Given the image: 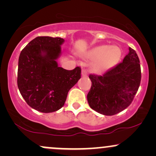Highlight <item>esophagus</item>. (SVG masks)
<instances>
[{
  "instance_id": "obj_1",
  "label": "esophagus",
  "mask_w": 156,
  "mask_h": 156,
  "mask_svg": "<svg viewBox=\"0 0 156 156\" xmlns=\"http://www.w3.org/2000/svg\"><path fill=\"white\" fill-rule=\"evenodd\" d=\"M81 74H82V77H83V78H87V71L86 70V69H83V70H82Z\"/></svg>"
}]
</instances>
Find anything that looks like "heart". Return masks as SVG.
Listing matches in <instances>:
<instances>
[{
	"mask_svg": "<svg viewBox=\"0 0 156 156\" xmlns=\"http://www.w3.org/2000/svg\"><path fill=\"white\" fill-rule=\"evenodd\" d=\"M121 51L116 46L100 45L91 50L87 57L92 60V70L94 73H104L112 69L121 58Z\"/></svg>",
	"mask_w": 156,
	"mask_h": 156,
	"instance_id": "heart-1",
	"label": "heart"
}]
</instances>
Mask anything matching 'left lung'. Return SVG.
<instances>
[{
	"label": "left lung",
	"instance_id": "obj_1",
	"mask_svg": "<svg viewBox=\"0 0 156 156\" xmlns=\"http://www.w3.org/2000/svg\"><path fill=\"white\" fill-rule=\"evenodd\" d=\"M136 51L129 48V53L122 62L103 76L89 75L92 81L87 94L89 106L106 116H112L130 105L141 82V67Z\"/></svg>",
	"mask_w": 156,
	"mask_h": 156
}]
</instances>
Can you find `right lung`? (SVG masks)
<instances>
[{
    "label": "right lung",
    "mask_w": 156,
    "mask_h": 156,
    "mask_svg": "<svg viewBox=\"0 0 156 156\" xmlns=\"http://www.w3.org/2000/svg\"><path fill=\"white\" fill-rule=\"evenodd\" d=\"M60 37H37L21 51L18 61L17 87L27 104L42 113L58 111L68 92L80 78L81 69L67 70L58 67Z\"/></svg>",
    "instance_id": "obj_1"
}]
</instances>
